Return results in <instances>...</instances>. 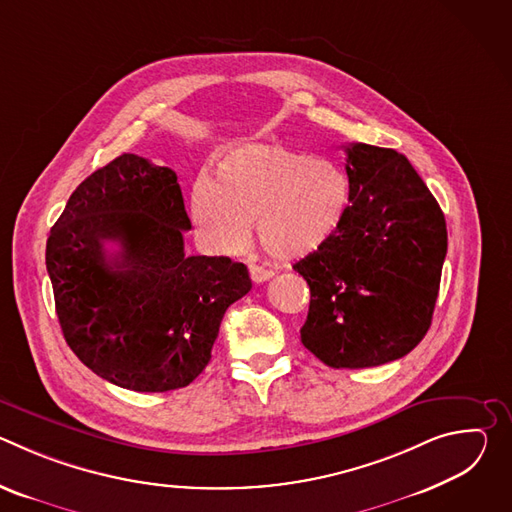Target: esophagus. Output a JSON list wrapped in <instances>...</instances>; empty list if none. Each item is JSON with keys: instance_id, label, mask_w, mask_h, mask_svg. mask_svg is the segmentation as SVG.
<instances>
[{"instance_id": "34e87169", "label": "esophagus", "mask_w": 512, "mask_h": 512, "mask_svg": "<svg viewBox=\"0 0 512 512\" xmlns=\"http://www.w3.org/2000/svg\"><path fill=\"white\" fill-rule=\"evenodd\" d=\"M249 273H251V279L253 283H263V281H269L275 273L271 269H265V267H259V265H249Z\"/></svg>"}]
</instances>
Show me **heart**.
Here are the masks:
<instances>
[{
	"label": "heart",
	"instance_id": "heart-1",
	"mask_svg": "<svg viewBox=\"0 0 512 512\" xmlns=\"http://www.w3.org/2000/svg\"><path fill=\"white\" fill-rule=\"evenodd\" d=\"M348 182L324 156L279 141H239L221 150L214 178L198 176L190 216L218 251L241 253L257 223L259 243L275 259L318 251L340 229Z\"/></svg>",
	"mask_w": 512,
	"mask_h": 512
}]
</instances>
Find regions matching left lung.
Listing matches in <instances>:
<instances>
[{
  "mask_svg": "<svg viewBox=\"0 0 512 512\" xmlns=\"http://www.w3.org/2000/svg\"><path fill=\"white\" fill-rule=\"evenodd\" d=\"M338 233L294 265L310 285L304 346L332 369H367L427 334L448 251L444 212L403 154L346 145Z\"/></svg>",
  "mask_w": 512,
  "mask_h": 512,
  "instance_id": "1",
  "label": "left lung"
}]
</instances>
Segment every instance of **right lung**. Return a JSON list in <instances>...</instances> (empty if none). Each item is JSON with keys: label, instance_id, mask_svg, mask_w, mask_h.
<instances>
[{"label": "right lung", "instance_id": "1", "mask_svg": "<svg viewBox=\"0 0 512 512\" xmlns=\"http://www.w3.org/2000/svg\"><path fill=\"white\" fill-rule=\"evenodd\" d=\"M190 229L176 172L135 154L70 194L46 243V269L64 340L101 379L166 393L204 371L251 277L229 257H188ZM107 242L120 249L109 254Z\"/></svg>", "mask_w": 512, "mask_h": 512}]
</instances>
